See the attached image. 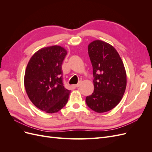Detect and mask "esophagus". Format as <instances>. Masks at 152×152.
<instances>
[{
    "label": "esophagus",
    "mask_w": 152,
    "mask_h": 152,
    "mask_svg": "<svg viewBox=\"0 0 152 152\" xmlns=\"http://www.w3.org/2000/svg\"><path fill=\"white\" fill-rule=\"evenodd\" d=\"M80 82H79V83H78V84L74 85V86H75V87H79L80 86Z\"/></svg>",
    "instance_id": "esophagus-1"
}]
</instances>
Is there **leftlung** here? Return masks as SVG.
<instances>
[{
	"instance_id": "1",
	"label": "left lung",
	"mask_w": 152,
	"mask_h": 152,
	"mask_svg": "<svg viewBox=\"0 0 152 152\" xmlns=\"http://www.w3.org/2000/svg\"><path fill=\"white\" fill-rule=\"evenodd\" d=\"M93 69L94 92L86 98L94 112L110 111L121 102L126 88V72L118 53L112 45L94 40L88 45Z\"/></svg>"
}]
</instances>
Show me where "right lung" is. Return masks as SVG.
I'll return each mask as SVG.
<instances>
[{
	"instance_id": "add662e5",
	"label": "right lung",
	"mask_w": 152,
	"mask_h": 152,
	"mask_svg": "<svg viewBox=\"0 0 152 152\" xmlns=\"http://www.w3.org/2000/svg\"><path fill=\"white\" fill-rule=\"evenodd\" d=\"M67 52L53 45L36 52L27 65L24 84L29 99L46 113L59 112L68 102L70 91L63 84L62 64Z\"/></svg>"
}]
</instances>
